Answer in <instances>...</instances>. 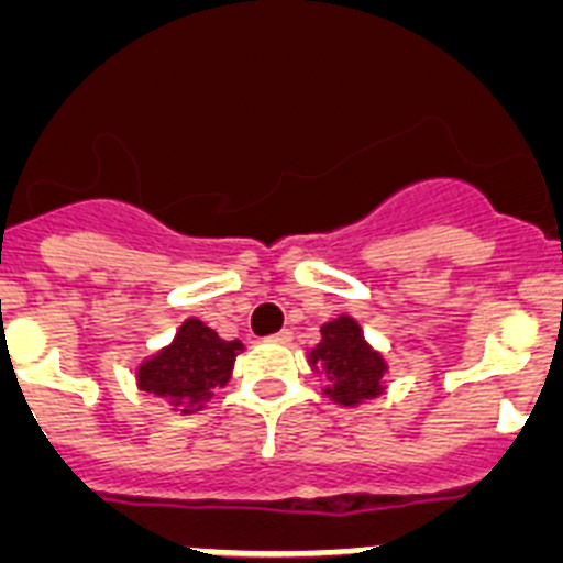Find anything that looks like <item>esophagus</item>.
<instances>
[{"label":"esophagus","instance_id":"1","mask_svg":"<svg viewBox=\"0 0 563 563\" xmlns=\"http://www.w3.org/2000/svg\"><path fill=\"white\" fill-rule=\"evenodd\" d=\"M273 343H290L292 341V332L290 330H282L276 332V335H271Z\"/></svg>","mask_w":563,"mask_h":563}]
</instances>
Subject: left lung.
<instances>
[{
	"instance_id": "obj_1",
	"label": "left lung",
	"mask_w": 563,
	"mask_h": 563,
	"mask_svg": "<svg viewBox=\"0 0 563 563\" xmlns=\"http://www.w3.org/2000/svg\"><path fill=\"white\" fill-rule=\"evenodd\" d=\"M307 363L312 372H324L327 386L321 391L343 409H357L386 391L389 361L346 312L321 324V341L307 352Z\"/></svg>"
}]
</instances>
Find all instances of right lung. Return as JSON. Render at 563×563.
Segmentation results:
<instances>
[{
  "label": "right lung",
  "instance_id": "obj_1",
  "mask_svg": "<svg viewBox=\"0 0 563 563\" xmlns=\"http://www.w3.org/2000/svg\"><path fill=\"white\" fill-rule=\"evenodd\" d=\"M239 352H245L242 341H225L200 318H186L172 343L134 366V383L174 411L194 415L206 409L213 391L228 386Z\"/></svg>",
  "mask_w": 563,
  "mask_h": 563
}]
</instances>
